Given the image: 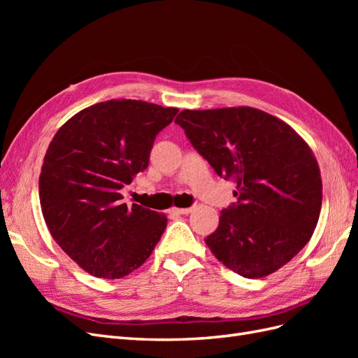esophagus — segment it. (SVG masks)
Returning a JSON list of instances; mask_svg holds the SVG:
<instances>
[{
  "mask_svg": "<svg viewBox=\"0 0 358 358\" xmlns=\"http://www.w3.org/2000/svg\"><path fill=\"white\" fill-rule=\"evenodd\" d=\"M169 212L171 215H188L192 212V208H171Z\"/></svg>",
  "mask_w": 358,
  "mask_h": 358,
  "instance_id": "34e87169",
  "label": "esophagus"
}]
</instances>
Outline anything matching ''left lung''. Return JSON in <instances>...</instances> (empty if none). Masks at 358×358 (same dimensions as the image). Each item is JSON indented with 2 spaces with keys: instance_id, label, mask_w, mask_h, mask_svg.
<instances>
[{
  "instance_id": "obj_1",
  "label": "left lung",
  "mask_w": 358,
  "mask_h": 358,
  "mask_svg": "<svg viewBox=\"0 0 358 358\" xmlns=\"http://www.w3.org/2000/svg\"><path fill=\"white\" fill-rule=\"evenodd\" d=\"M175 122L218 176L237 185V203L204 239L212 254L249 279L285 266L309 242L321 212V173L309 145L248 106L182 110Z\"/></svg>"
}]
</instances>
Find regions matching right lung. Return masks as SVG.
I'll use <instances>...</instances> for the list:
<instances>
[{"instance_id":"obj_1","label":"right lung","mask_w":358,"mask_h":358,"mask_svg":"<svg viewBox=\"0 0 358 358\" xmlns=\"http://www.w3.org/2000/svg\"><path fill=\"white\" fill-rule=\"evenodd\" d=\"M179 109L109 100L76 113L52 138L38 194L43 218L64 252L85 272L121 279L152 254L164 213L121 200V189L149 166L154 140Z\"/></svg>"}]
</instances>
